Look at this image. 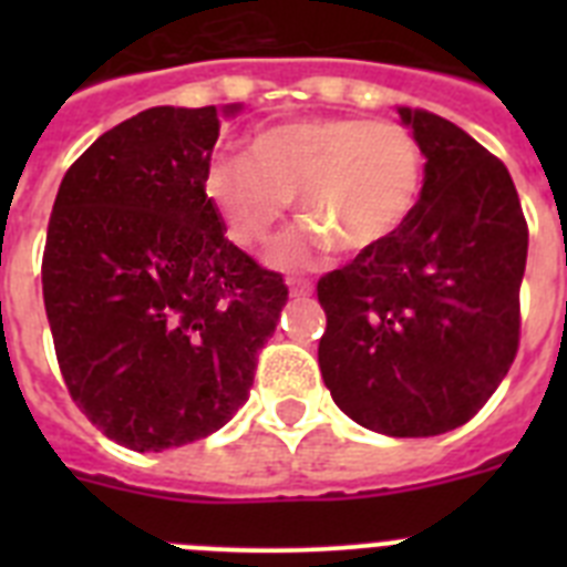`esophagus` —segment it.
Segmentation results:
<instances>
[{
  "instance_id": "obj_1",
  "label": "esophagus",
  "mask_w": 567,
  "mask_h": 567,
  "mask_svg": "<svg viewBox=\"0 0 567 567\" xmlns=\"http://www.w3.org/2000/svg\"><path fill=\"white\" fill-rule=\"evenodd\" d=\"M289 295L292 298H307V295H312V284L309 280H289Z\"/></svg>"
}]
</instances>
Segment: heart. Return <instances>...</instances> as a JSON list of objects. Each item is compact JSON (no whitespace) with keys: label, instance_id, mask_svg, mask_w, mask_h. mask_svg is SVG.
<instances>
[{"label":"heart","instance_id":"1","mask_svg":"<svg viewBox=\"0 0 567 567\" xmlns=\"http://www.w3.org/2000/svg\"><path fill=\"white\" fill-rule=\"evenodd\" d=\"M423 175V150L403 124L312 115L255 133L249 155H213L204 195L247 247L272 238L298 195L309 221L280 240L272 260L303 269L334 244L343 252L385 244L412 218Z\"/></svg>","mask_w":567,"mask_h":567}]
</instances>
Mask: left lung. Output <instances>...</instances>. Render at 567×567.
<instances>
[{
	"mask_svg": "<svg viewBox=\"0 0 567 567\" xmlns=\"http://www.w3.org/2000/svg\"><path fill=\"white\" fill-rule=\"evenodd\" d=\"M398 115L425 155L420 202L385 244L318 280V363L354 423L434 437L468 423L514 363L528 227L483 144L429 110Z\"/></svg>",
	"mask_w": 567,
	"mask_h": 567,
	"instance_id": "8db88e82",
	"label": "left lung"
}]
</instances>
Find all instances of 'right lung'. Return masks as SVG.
I'll use <instances>...</instances> for the list:
<instances>
[{
    "label": "right lung",
    "mask_w": 567,
    "mask_h": 567,
    "mask_svg": "<svg viewBox=\"0 0 567 567\" xmlns=\"http://www.w3.org/2000/svg\"><path fill=\"white\" fill-rule=\"evenodd\" d=\"M227 107H150L64 173L42 292L70 398L110 440L164 452L247 403L284 278L224 238L204 195Z\"/></svg>",
    "instance_id": "add662e5"
}]
</instances>
